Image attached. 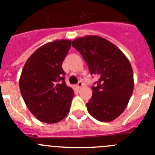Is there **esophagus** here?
<instances>
[{
  "label": "esophagus",
  "mask_w": 155,
  "mask_h": 155,
  "mask_svg": "<svg viewBox=\"0 0 155 155\" xmlns=\"http://www.w3.org/2000/svg\"><path fill=\"white\" fill-rule=\"evenodd\" d=\"M82 86H83V82L82 81H79L78 83L77 84V87H78V88H81Z\"/></svg>",
  "instance_id": "1"
}]
</instances>
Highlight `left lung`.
Masks as SVG:
<instances>
[{"label": "left lung", "mask_w": 155, "mask_h": 155, "mask_svg": "<svg viewBox=\"0 0 155 155\" xmlns=\"http://www.w3.org/2000/svg\"><path fill=\"white\" fill-rule=\"evenodd\" d=\"M88 66L91 75L99 77L86 105L91 116L101 122H110L127 108L134 91V73L124 53L107 39L87 35L72 42Z\"/></svg>", "instance_id": "8db88e82"}]
</instances>
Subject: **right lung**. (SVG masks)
I'll list each match as a JSON object with an SVG mask.
<instances>
[{
	"instance_id": "1",
	"label": "right lung",
	"mask_w": 155,
	"mask_h": 155,
	"mask_svg": "<svg viewBox=\"0 0 155 155\" xmlns=\"http://www.w3.org/2000/svg\"><path fill=\"white\" fill-rule=\"evenodd\" d=\"M71 46L67 39L48 42L30 56L21 71V96L30 112L46 124L60 122L69 113L74 92L66 84L62 64Z\"/></svg>"
}]
</instances>
